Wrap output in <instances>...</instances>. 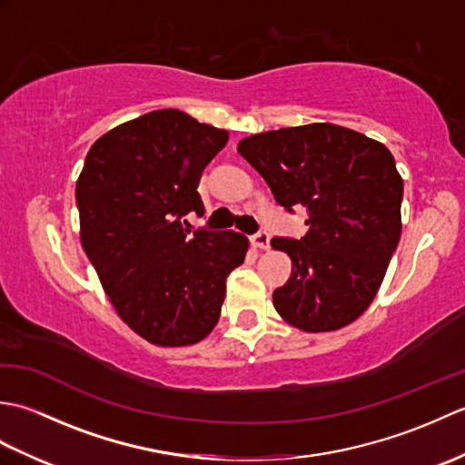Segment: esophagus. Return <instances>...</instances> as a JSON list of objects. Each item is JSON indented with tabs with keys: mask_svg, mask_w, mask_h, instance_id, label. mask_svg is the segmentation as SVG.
Returning <instances> with one entry per match:
<instances>
[{
	"mask_svg": "<svg viewBox=\"0 0 465 465\" xmlns=\"http://www.w3.org/2000/svg\"><path fill=\"white\" fill-rule=\"evenodd\" d=\"M252 245L255 250H268L270 248V233L260 232V233L252 235Z\"/></svg>",
	"mask_w": 465,
	"mask_h": 465,
	"instance_id": "1",
	"label": "esophagus"
}]
</instances>
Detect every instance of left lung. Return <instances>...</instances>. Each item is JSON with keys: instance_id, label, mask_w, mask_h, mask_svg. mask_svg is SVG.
<instances>
[{"instance_id": "left-lung-1", "label": "left lung", "mask_w": 465, "mask_h": 465, "mask_svg": "<svg viewBox=\"0 0 465 465\" xmlns=\"http://www.w3.org/2000/svg\"><path fill=\"white\" fill-rule=\"evenodd\" d=\"M238 152L292 212L305 205L308 233L273 238L292 275L273 292L283 322L335 331L370 308L401 235L403 180L383 143L335 124L282 127L243 137Z\"/></svg>"}]
</instances>
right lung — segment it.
Wrapping results in <instances>:
<instances>
[{
    "mask_svg": "<svg viewBox=\"0 0 465 465\" xmlns=\"http://www.w3.org/2000/svg\"><path fill=\"white\" fill-rule=\"evenodd\" d=\"M227 137L185 112L155 110L104 134L77 177L84 252L117 315L162 348L212 333L227 275L248 253L238 232L190 233L182 223L203 215L197 185Z\"/></svg>",
    "mask_w": 465,
    "mask_h": 465,
    "instance_id": "1",
    "label": "right lung"
}]
</instances>
